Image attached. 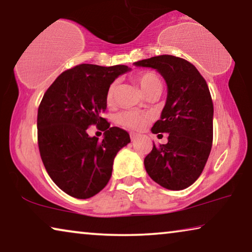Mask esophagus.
<instances>
[{"label":"esophagus","instance_id":"esophagus-1","mask_svg":"<svg viewBox=\"0 0 252 252\" xmlns=\"http://www.w3.org/2000/svg\"><path fill=\"white\" fill-rule=\"evenodd\" d=\"M130 138H131V141H134V140H137V139L139 138V134L138 133H134V132H131L130 133Z\"/></svg>","mask_w":252,"mask_h":252}]
</instances>
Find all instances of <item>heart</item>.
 I'll return each instance as SVG.
<instances>
[{
	"label": "heart",
	"mask_w": 252,
	"mask_h": 252,
	"mask_svg": "<svg viewBox=\"0 0 252 252\" xmlns=\"http://www.w3.org/2000/svg\"><path fill=\"white\" fill-rule=\"evenodd\" d=\"M136 81L138 82L139 87L141 88L142 93L145 94L146 97L153 95V94L162 92V80H160V78L154 72L140 73L139 76L136 77ZM116 89H118V81H113L110 86H108L106 92L107 104H113ZM116 120H118V122L123 126L133 130H140L146 126V123H147L148 115L144 113V112L129 111L119 114Z\"/></svg>",
	"instance_id": "b5f03b06"
}]
</instances>
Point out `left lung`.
Here are the masks:
<instances>
[{
	"mask_svg": "<svg viewBox=\"0 0 252 252\" xmlns=\"http://www.w3.org/2000/svg\"><path fill=\"white\" fill-rule=\"evenodd\" d=\"M152 67L164 78L167 97L153 133H168V142L154 145L144 160L148 175L168 190H183L200 176L213 144L214 106L207 82L196 66L173 55L133 63Z\"/></svg>",
	"mask_w": 252,
	"mask_h": 252,
	"instance_id": "8db88e82",
	"label": "left lung"
}]
</instances>
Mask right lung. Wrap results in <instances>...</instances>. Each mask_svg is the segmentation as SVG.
Here are the masks:
<instances>
[{
  "label": "right lung",
  "mask_w": 252,
  "mask_h": 252,
  "mask_svg": "<svg viewBox=\"0 0 252 252\" xmlns=\"http://www.w3.org/2000/svg\"><path fill=\"white\" fill-rule=\"evenodd\" d=\"M130 70L80 64L60 74L44 94L37 115L40 157L55 185L71 197L87 199L103 190L116 154L130 142L126 131L100 116L108 86ZM93 124L104 131L102 142L88 134Z\"/></svg>",
  "instance_id": "obj_1"
}]
</instances>
